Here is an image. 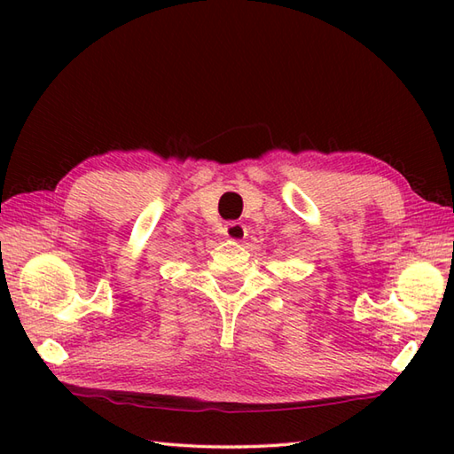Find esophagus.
Listing matches in <instances>:
<instances>
[{
  "mask_svg": "<svg viewBox=\"0 0 454 454\" xmlns=\"http://www.w3.org/2000/svg\"><path fill=\"white\" fill-rule=\"evenodd\" d=\"M222 234H224L226 239H230V242H242V239L247 236V228L242 224V222H228V224L224 226V230H222Z\"/></svg>",
  "mask_w": 454,
  "mask_h": 454,
  "instance_id": "34e87169",
  "label": "esophagus"
}]
</instances>
